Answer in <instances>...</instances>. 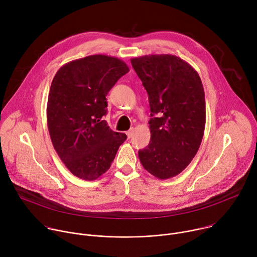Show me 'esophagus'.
I'll return each mask as SVG.
<instances>
[{
	"label": "esophagus",
	"mask_w": 257,
	"mask_h": 257,
	"mask_svg": "<svg viewBox=\"0 0 257 257\" xmlns=\"http://www.w3.org/2000/svg\"><path fill=\"white\" fill-rule=\"evenodd\" d=\"M133 131H134V129H133V128H131L130 130H128V131L126 132V135H127V137H128V138H130V137L133 135Z\"/></svg>",
	"instance_id": "esophagus-1"
}]
</instances>
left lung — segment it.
I'll return each instance as SVG.
<instances>
[{
    "mask_svg": "<svg viewBox=\"0 0 257 257\" xmlns=\"http://www.w3.org/2000/svg\"><path fill=\"white\" fill-rule=\"evenodd\" d=\"M148 91L151 141L138 152L143 168L164 180L184 170L195 157L204 133L205 97L198 73L174 55L131 59Z\"/></svg>",
    "mask_w": 257,
    "mask_h": 257,
    "instance_id": "obj_1",
    "label": "left lung"
}]
</instances>
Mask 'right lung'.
Here are the masks:
<instances>
[{
	"label": "right lung",
	"mask_w": 257,
	"mask_h": 257,
	"mask_svg": "<svg viewBox=\"0 0 257 257\" xmlns=\"http://www.w3.org/2000/svg\"><path fill=\"white\" fill-rule=\"evenodd\" d=\"M129 68L118 58L92 55L62 66L52 81L47 119L62 162L78 178L93 181L111 167L124 133L111 130L106 94Z\"/></svg>",
	"instance_id": "1"
}]
</instances>
